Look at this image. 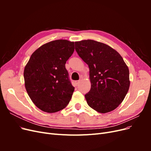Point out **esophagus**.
Returning a JSON list of instances; mask_svg holds the SVG:
<instances>
[{
  "mask_svg": "<svg viewBox=\"0 0 151 151\" xmlns=\"http://www.w3.org/2000/svg\"><path fill=\"white\" fill-rule=\"evenodd\" d=\"M79 83H80L79 81H75V84H76V86H78L79 84Z\"/></svg>",
  "mask_w": 151,
  "mask_h": 151,
  "instance_id": "1",
  "label": "esophagus"
}]
</instances>
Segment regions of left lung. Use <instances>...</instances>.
Segmentation results:
<instances>
[{
	"instance_id": "obj_1",
	"label": "left lung",
	"mask_w": 151,
	"mask_h": 151,
	"mask_svg": "<svg viewBox=\"0 0 151 151\" xmlns=\"http://www.w3.org/2000/svg\"><path fill=\"white\" fill-rule=\"evenodd\" d=\"M75 47L89 68L91 87L85 94L87 103L101 113L114 110L130 87L129 70L123 58L108 45L92 40L76 42Z\"/></svg>"
}]
</instances>
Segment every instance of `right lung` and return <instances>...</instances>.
<instances>
[{"label": "right lung", "mask_w": 151, "mask_h": 151, "mask_svg": "<svg viewBox=\"0 0 151 151\" xmlns=\"http://www.w3.org/2000/svg\"><path fill=\"white\" fill-rule=\"evenodd\" d=\"M74 51V42L57 40L45 43L31 55L25 66V88L41 110L55 113L65 108L74 91L65 63Z\"/></svg>", "instance_id": "obj_1"}]
</instances>
